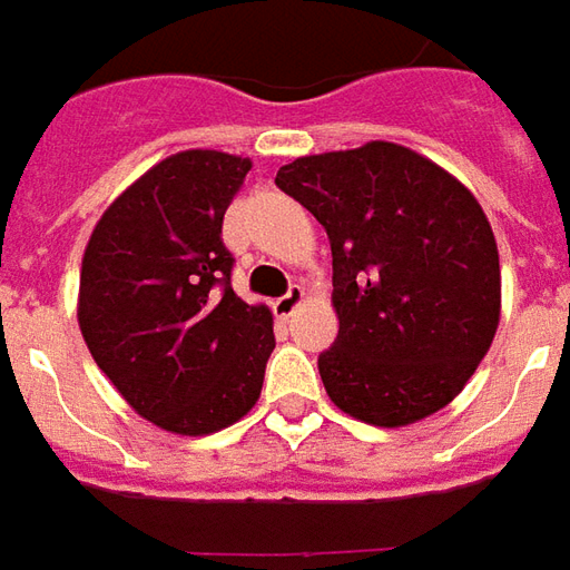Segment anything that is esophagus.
<instances>
[{"instance_id":"34e87169","label":"esophagus","mask_w":570,"mask_h":570,"mask_svg":"<svg viewBox=\"0 0 570 570\" xmlns=\"http://www.w3.org/2000/svg\"><path fill=\"white\" fill-rule=\"evenodd\" d=\"M301 304H304V288H301V285H292L288 292L278 297L273 307H276V313L282 320H288V316H294V309L301 307Z\"/></svg>"}]
</instances>
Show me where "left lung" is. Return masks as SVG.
I'll return each mask as SVG.
<instances>
[{
	"instance_id": "left-lung-1",
	"label": "left lung",
	"mask_w": 570,
	"mask_h": 570,
	"mask_svg": "<svg viewBox=\"0 0 570 570\" xmlns=\"http://www.w3.org/2000/svg\"><path fill=\"white\" fill-rule=\"evenodd\" d=\"M332 242L337 337L320 353L337 410L403 428L465 387L500 325V254L456 176L394 142L278 167Z\"/></svg>"
}]
</instances>
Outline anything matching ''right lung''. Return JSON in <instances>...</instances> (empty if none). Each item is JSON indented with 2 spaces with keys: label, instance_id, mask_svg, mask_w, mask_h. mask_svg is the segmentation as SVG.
<instances>
[{
  "label": "right lung",
  "instance_id": "add662e5",
  "mask_svg": "<svg viewBox=\"0 0 570 570\" xmlns=\"http://www.w3.org/2000/svg\"><path fill=\"white\" fill-rule=\"evenodd\" d=\"M247 170L210 148L164 158L114 198L82 254L86 347L132 410L183 438L247 415L276 347L273 313L233 292L223 245Z\"/></svg>",
  "mask_w": 570,
  "mask_h": 570
}]
</instances>
